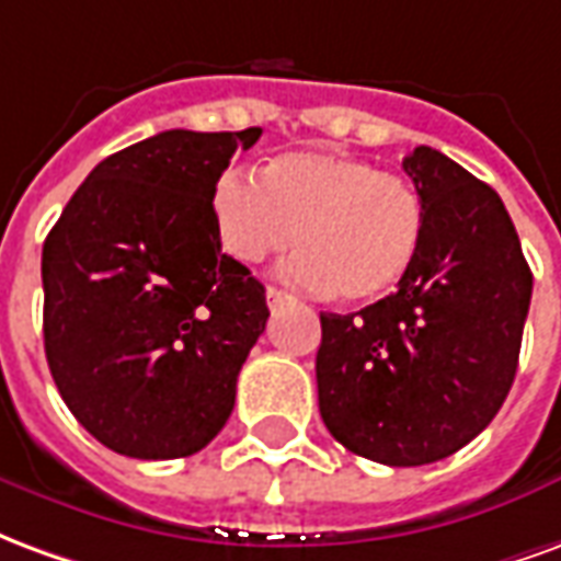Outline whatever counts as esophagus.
Returning a JSON list of instances; mask_svg holds the SVG:
<instances>
[{"mask_svg":"<svg viewBox=\"0 0 561 561\" xmlns=\"http://www.w3.org/2000/svg\"><path fill=\"white\" fill-rule=\"evenodd\" d=\"M294 297L288 291H282V288H267V304L273 306V309H276V306H282V304H291Z\"/></svg>","mask_w":561,"mask_h":561,"instance_id":"esophagus-1","label":"esophagus"}]
</instances>
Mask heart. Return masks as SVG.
<instances>
[{"label":"heart","instance_id":"b5f03b06","mask_svg":"<svg viewBox=\"0 0 561 561\" xmlns=\"http://www.w3.org/2000/svg\"><path fill=\"white\" fill-rule=\"evenodd\" d=\"M213 219L237 261L257 264L300 243L304 252L288 264L297 285L369 304L414 267L426 207L400 173L342 152L297 149L270 159L261 180L225 173L213 188Z\"/></svg>","mask_w":561,"mask_h":561}]
</instances>
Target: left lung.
<instances>
[{"mask_svg": "<svg viewBox=\"0 0 561 561\" xmlns=\"http://www.w3.org/2000/svg\"><path fill=\"white\" fill-rule=\"evenodd\" d=\"M426 207L421 255L397 291L321 312L318 409L330 435L385 466L466 447L517 376L531 270L502 197L433 147L402 159Z\"/></svg>", "mask_w": 561, "mask_h": 561, "instance_id": "8db88e82", "label": "left lung"}]
</instances>
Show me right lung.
Here are the masks:
<instances>
[{"mask_svg": "<svg viewBox=\"0 0 561 561\" xmlns=\"http://www.w3.org/2000/svg\"><path fill=\"white\" fill-rule=\"evenodd\" d=\"M261 128H171L99 161L42 252L44 354L80 426L135 459L192 457L267 328L264 285L221 255L213 188Z\"/></svg>", "mask_w": 561, "mask_h": 561, "instance_id": "right-lung-1", "label": "right lung"}]
</instances>
